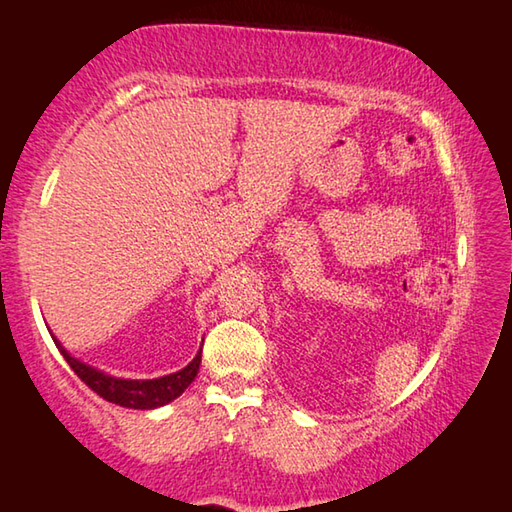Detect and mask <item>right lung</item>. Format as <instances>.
<instances>
[{
	"label": "right lung",
	"instance_id": "1",
	"mask_svg": "<svg viewBox=\"0 0 512 512\" xmlns=\"http://www.w3.org/2000/svg\"><path fill=\"white\" fill-rule=\"evenodd\" d=\"M59 352L64 354L66 363L71 365L75 375L85 381L91 391L101 395L103 400L119 404V407H128V409H156V407H163L167 402H172L174 398H179V395L190 386V381L197 377V372H200V363H202V352H200L186 365V368L174 372V375L137 381V379H117V377L103 375V372L75 361L73 356L66 354V349L59 347Z\"/></svg>",
	"mask_w": 512,
	"mask_h": 512
}]
</instances>
